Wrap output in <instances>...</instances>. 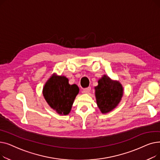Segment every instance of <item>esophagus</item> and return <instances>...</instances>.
I'll return each mask as SVG.
<instances>
[{
  "mask_svg": "<svg viewBox=\"0 0 160 160\" xmlns=\"http://www.w3.org/2000/svg\"><path fill=\"white\" fill-rule=\"evenodd\" d=\"M90 91H91V88H90V87H88V88H84V89H83V91L85 93H89Z\"/></svg>",
  "mask_w": 160,
  "mask_h": 160,
  "instance_id": "obj_1",
  "label": "esophagus"
}]
</instances>
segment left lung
<instances>
[{"label":"left lung","instance_id":"left-lung-1","mask_svg":"<svg viewBox=\"0 0 160 160\" xmlns=\"http://www.w3.org/2000/svg\"><path fill=\"white\" fill-rule=\"evenodd\" d=\"M98 83L95 88L97 103L101 112L106 113L118 105L122 97L123 89L119 82L112 80L106 75Z\"/></svg>","mask_w":160,"mask_h":160}]
</instances>
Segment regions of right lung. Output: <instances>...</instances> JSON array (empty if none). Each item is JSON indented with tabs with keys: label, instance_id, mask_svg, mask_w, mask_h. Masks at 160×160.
<instances>
[{
	"label": "right lung",
	"instance_id": "right-lung-1",
	"mask_svg": "<svg viewBox=\"0 0 160 160\" xmlns=\"http://www.w3.org/2000/svg\"><path fill=\"white\" fill-rule=\"evenodd\" d=\"M79 88L75 85H69L65 77H52L47 82L43 94L48 105L60 115H67L74 98L78 93Z\"/></svg>",
	"mask_w": 160,
	"mask_h": 160
}]
</instances>
